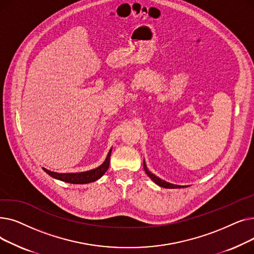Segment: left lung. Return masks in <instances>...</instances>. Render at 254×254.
Returning <instances> with one entry per match:
<instances>
[{"label":"left lung","mask_w":254,"mask_h":254,"mask_svg":"<svg viewBox=\"0 0 254 254\" xmlns=\"http://www.w3.org/2000/svg\"><path fill=\"white\" fill-rule=\"evenodd\" d=\"M143 167H144V170L146 172V174H147L151 180L156 183L157 185L161 186V188H165V189H180V188H184V186H180V185H175V184H172V183H169L165 180H162L161 178H158L157 176H155L154 174H152V173L147 169V167H146V164H145V161L143 162Z\"/></svg>","instance_id":"1"}]
</instances>
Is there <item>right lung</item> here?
Masks as SVG:
<instances>
[{
	"mask_svg": "<svg viewBox=\"0 0 254 254\" xmlns=\"http://www.w3.org/2000/svg\"><path fill=\"white\" fill-rule=\"evenodd\" d=\"M112 149H110L108 155H107L105 162L98 168L89 170L86 172H81V173H56V172H51L45 168H42L49 176L52 178L59 179L61 181L66 182V183H72V184H86L96 181L100 179L106 171L109 168L110 164V155H111Z\"/></svg>",
	"mask_w": 254,
	"mask_h": 254,
	"instance_id": "1",
	"label": "right lung"
}]
</instances>
